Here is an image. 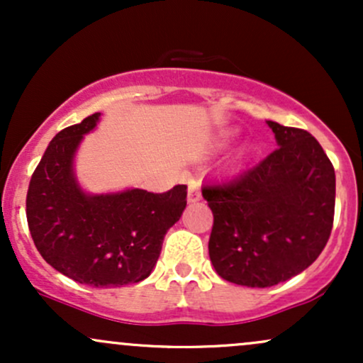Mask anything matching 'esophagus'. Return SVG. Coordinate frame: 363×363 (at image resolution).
I'll list each match as a JSON object with an SVG mask.
<instances>
[{"mask_svg":"<svg viewBox=\"0 0 363 363\" xmlns=\"http://www.w3.org/2000/svg\"><path fill=\"white\" fill-rule=\"evenodd\" d=\"M201 199V191H199V186L196 184L194 181L189 182V187H187V201L196 203Z\"/></svg>","mask_w":363,"mask_h":363,"instance_id":"obj_1","label":"esophagus"}]
</instances>
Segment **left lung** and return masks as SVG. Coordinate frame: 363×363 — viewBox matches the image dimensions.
<instances>
[{"label":"left lung","instance_id":"8db88e82","mask_svg":"<svg viewBox=\"0 0 363 363\" xmlns=\"http://www.w3.org/2000/svg\"><path fill=\"white\" fill-rule=\"evenodd\" d=\"M278 148L234 181L201 187L213 211L208 251L235 285L266 289L318 259L335 216L336 177L319 141L266 121Z\"/></svg>","mask_w":363,"mask_h":363}]
</instances>
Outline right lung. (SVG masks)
I'll use <instances>...</instances> for the list:
<instances>
[{
    "instance_id": "right-lung-1",
    "label": "right lung",
    "mask_w": 363,
    "mask_h": 363,
    "mask_svg": "<svg viewBox=\"0 0 363 363\" xmlns=\"http://www.w3.org/2000/svg\"><path fill=\"white\" fill-rule=\"evenodd\" d=\"M101 112L54 136L27 193V222L40 256L54 269L95 289L150 277L167 230L186 208L187 186L153 194L138 187L91 194L78 182L74 157Z\"/></svg>"
}]
</instances>
